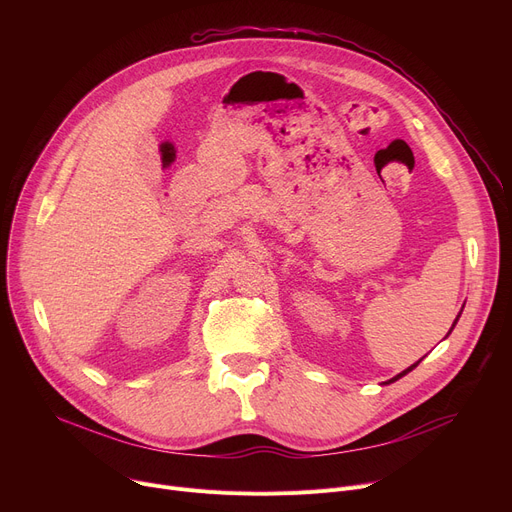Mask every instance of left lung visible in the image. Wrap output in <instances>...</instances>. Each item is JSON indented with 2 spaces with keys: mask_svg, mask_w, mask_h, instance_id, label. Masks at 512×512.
<instances>
[{
  "mask_svg": "<svg viewBox=\"0 0 512 512\" xmlns=\"http://www.w3.org/2000/svg\"><path fill=\"white\" fill-rule=\"evenodd\" d=\"M459 317H461V313H459V315H456V319H454V324H452V328H450V332H452V330H454V326H456V321H459ZM450 332H448V334H450ZM448 334H446V336H448ZM419 363H421V359H419V361H417V363H413V365H411V367H407V369H405V371H400V373H398V375H394V378H392V380H388V382H384V384H392V382H396V380H400V378H402V375H407V373H409V371H413V369H415V367H417V365H419Z\"/></svg>",
  "mask_w": 512,
  "mask_h": 512,
  "instance_id": "left-lung-1",
  "label": "left lung"
}]
</instances>
